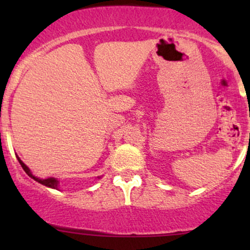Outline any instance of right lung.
<instances>
[{"label":"right lung","mask_w":250,"mask_h":250,"mask_svg":"<svg viewBox=\"0 0 250 250\" xmlns=\"http://www.w3.org/2000/svg\"><path fill=\"white\" fill-rule=\"evenodd\" d=\"M17 160H19L20 165L22 166V168H23V170H24L25 173H27L28 175H29L30 177H33L34 180L37 181V182H39V183H41V185H44V186H47V187H50V188L57 189V185H59V181H57L56 179H53V177H49V179H45V180H43V179H39V177H35V176H34L33 174L30 173L29 168H28L27 166H25L24 163L22 162L21 160H20V157H17Z\"/></svg>","instance_id":"right-lung-1"}]
</instances>
